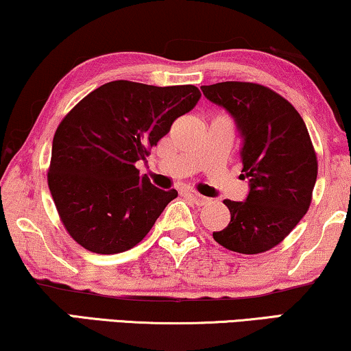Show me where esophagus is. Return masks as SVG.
I'll return each instance as SVG.
<instances>
[{
  "label": "esophagus",
  "instance_id": "esophagus-1",
  "mask_svg": "<svg viewBox=\"0 0 351 351\" xmlns=\"http://www.w3.org/2000/svg\"><path fill=\"white\" fill-rule=\"evenodd\" d=\"M185 196H186V198H189L190 201H193V203H195L196 206H204V204L209 203V198H206V196H201V195H198V193H193V191H186Z\"/></svg>",
  "mask_w": 351,
  "mask_h": 351
}]
</instances>
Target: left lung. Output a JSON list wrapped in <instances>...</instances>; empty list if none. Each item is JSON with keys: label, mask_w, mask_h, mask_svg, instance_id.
<instances>
[{"label": "left lung", "mask_w": 351, "mask_h": 351, "mask_svg": "<svg viewBox=\"0 0 351 351\" xmlns=\"http://www.w3.org/2000/svg\"><path fill=\"white\" fill-rule=\"evenodd\" d=\"M201 90L237 121L243 137L241 177L251 185L243 203L223 201L230 223L213 237L233 252L270 251L310 208L318 158L308 129L292 104L267 86L223 81Z\"/></svg>", "instance_id": "8db88e82"}]
</instances>
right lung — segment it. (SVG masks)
Instances as JSON below:
<instances>
[{
    "label": "right lung",
    "instance_id": "1",
    "mask_svg": "<svg viewBox=\"0 0 351 351\" xmlns=\"http://www.w3.org/2000/svg\"><path fill=\"white\" fill-rule=\"evenodd\" d=\"M199 97L193 84L158 88L118 80L65 114L52 141L47 185L60 222L80 246L118 254L147 237L177 191L153 186L136 162Z\"/></svg>",
    "mask_w": 351,
    "mask_h": 351
}]
</instances>
